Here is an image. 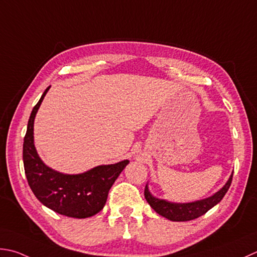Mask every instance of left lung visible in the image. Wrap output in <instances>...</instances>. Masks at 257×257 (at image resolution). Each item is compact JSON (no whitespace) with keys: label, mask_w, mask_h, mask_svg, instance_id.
I'll use <instances>...</instances> for the list:
<instances>
[{"label":"left lung","mask_w":257,"mask_h":257,"mask_svg":"<svg viewBox=\"0 0 257 257\" xmlns=\"http://www.w3.org/2000/svg\"><path fill=\"white\" fill-rule=\"evenodd\" d=\"M231 180H233V174L229 177L228 181L226 182V185L222 187L218 192H216L214 196L195 202H189V204H173V202L159 199V198L153 197L151 193H150L148 186H145L144 189V197L149 202V205L151 206L159 215L166 217V218L172 221H188L196 219L198 217L206 214L208 210L218 204L226 195V192L228 191V189L231 185Z\"/></svg>","instance_id":"left-lung-1"}]
</instances>
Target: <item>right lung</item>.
<instances>
[{
    "label": "right lung",
    "mask_w": 257,
    "mask_h": 257,
    "mask_svg": "<svg viewBox=\"0 0 257 257\" xmlns=\"http://www.w3.org/2000/svg\"><path fill=\"white\" fill-rule=\"evenodd\" d=\"M50 86L33 107L23 142V164L27 180L38 200L60 215L87 218L103 209L113 183L128 160L99 166L81 174H62L41 161L33 144V122Z\"/></svg>",
    "instance_id": "right-lung-1"
}]
</instances>
